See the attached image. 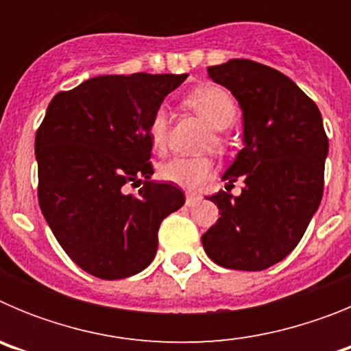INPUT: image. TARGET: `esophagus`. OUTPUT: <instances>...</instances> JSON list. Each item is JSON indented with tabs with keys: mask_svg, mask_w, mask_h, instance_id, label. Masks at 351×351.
Segmentation results:
<instances>
[{
	"mask_svg": "<svg viewBox=\"0 0 351 351\" xmlns=\"http://www.w3.org/2000/svg\"><path fill=\"white\" fill-rule=\"evenodd\" d=\"M198 200H200V197H198V195H186V206L188 207L197 206Z\"/></svg>",
	"mask_w": 351,
	"mask_h": 351,
	"instance_id": "34e87169",
	"label": "esophagus"
}]
</instances>
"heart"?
Here are the masks:
<instances>
[{
	"label": "heart",
	"mask_w": 351,
	"mask_h": 351,
	"mask_svg": "<svg viewBox=\"0 0 351 351\" xmlns=\"http://www.w3.org/2000/svg\"><path fill=\"white\" fill-rule=\"evenodd\" d=\"M188 107H191L198 116L207 121V125L216 132L230 128L237 119L235 101L225 89L218 86L198 88L186 98ZM169 108L165 105L154 108L147 123V137L154 151H161L167 144L169 135ZM214 165L209 158H173L161 165L160 176L163 181L179 186L182 190H198L207 179L213 178Z\"/></svg>",
	"instance_id": "b5f03b06"
}]
</instances>
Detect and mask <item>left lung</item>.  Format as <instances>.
I'll return each instance as SVG.
<instances>
[{"label": "left lung", "mask_w": 351, "mask_h": 351, "mask_svg": "<svg viewBox=\"0 0 351 351\" xmlns=\"http://www.w3.org/2000/svg\"><path fill=\"white\" fill-rule=\"evenodd\" d=\"M243 110V149L223 173L244 182L239 197H209L218 221L202 235L207 256L226 269L263 271L299 244L324 195L328 138L315 101L265 64L230 60L207 68Z\"/></svg>", "instance_id": "left-lung-1"}]
</instances>
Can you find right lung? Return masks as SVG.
Here are the masks:
<instances>
[{
    "label": "right lung",
    "mask_w": 351,
    "mask_h": 351,
    "mask_svg": "<svg viewBox=\"0 0 351 351\" xmlns=\"http://www.w3.org/2000/svg\"><path fill=\"white\" fill-rule=\"evenodd\" d=\"M188 73L100 75L51 100L36 132L38 202L66 255L100 280L144 271L184 193L151 181L147 123ZM142 184L137 195L125 184Z\"/></svg>",
    "instance_id": "right-lung-1"
}]
</instances>
